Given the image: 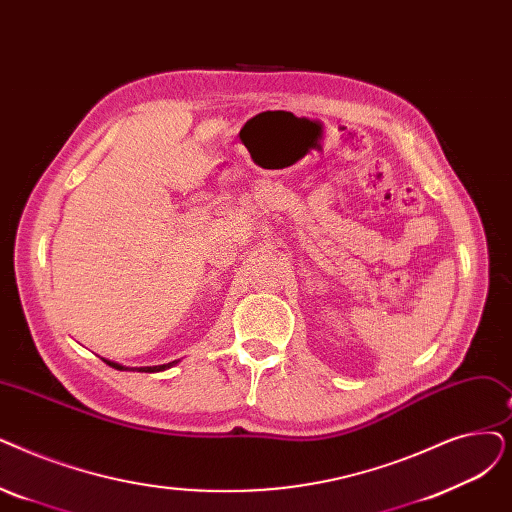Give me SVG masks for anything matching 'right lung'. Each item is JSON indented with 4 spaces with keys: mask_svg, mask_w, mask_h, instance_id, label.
<instances>
[{
    "mask_svg": "<svg viewBox=\"0 0 512 512\" xmlns=\"http://www.w3.org/2000/svg\"><path fill=\"white\" fill-rule=\"evenodd\" d=\"M104 360V358H102ZM108 366H113L115 370H133V372H163V370H169V368H173L177 362L180 360H173V362H169V364H161V366H142V368H127V366H123V364H117V362H110V360H104Z\"/></svg>",
    "mask_w": 512,
    "mask_h": 512,
    "instance_id": "obj_1",
    "label": "right lung"
}]
</instances>
